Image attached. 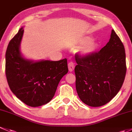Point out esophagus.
<instances>
[{
  "instance_id": "esophagus-1",
  "label": "esophagus",
  "mask_w": 132,
  "mask_h": 132,
  "mask_svg": "<svg viewBox=\"0 0 132 132\" xmlns=\"http://www.w3.org/2000/svg\"><path fill=\"white\" fill-rule=\"evenodd\" d=\"M74 67H75V65H74V63L73 62H70L68 63V67H69V70L70 72L73 71Z\"/></svg>"
}]
</instances>
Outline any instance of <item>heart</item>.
Returning a JSON list of instances; mask_svg holds the SVG:
<instances>
[{
    "instance_id": "b5f03b06",
    "label": "heart",
    "mask_w": 132,
    "mask_h": 132,
    "mask_svg": "<svg viewBox=\"0 0 132 132\" xmlns=\"http://www.w3.org/2000/svg\"><path fill=\"white\" fill-rule=\"evenodd\" d=\"M80 43L82 44L80 49V53L82 55L86 56L92 54L95 51L96 44L93 41H92V39L88 37L82 38L80 40Z\"/></svg>"
}]
</instances>
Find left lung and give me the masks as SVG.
Returning <instances> with one entry per match:
<instances>
[{
	"mask_svg": "<svg viewBox=\"0 0 132 132\" xmlns=\"http://www.w3.org/2000/svg\"><path fill=\"white\" fill-rule=\"evenodd\" d=\"M75 58L76 88L81 101L91 107L111 101L120 90L127 72L124 45L114 30L98 52L77 54Z\"/></svg>",
	"mask_w": 132,
	"mask_h": 132,
	"instance_id": "1",
	"label": "left lung"
}]
</instances>
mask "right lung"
I'll return each instance as SVG.
<instances>
[{"instance_id":"right-lung-1","label":"right lung","mask_w":132,"mask_h":132,"mask_svg":"<svg viewBox=\"0 0 132 132\" xmlns=\"http://www.w3.org/2000/svg\"><path fill=\"white\" fill-rule=\"evenodd\" d=\"M24 30L21 28L10 40L5 53V76L11 90L30 107L51 101L61 79L68 72L67 60L34 62L21 56L20 45Z\"/></svg>"}]
</instances>
